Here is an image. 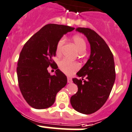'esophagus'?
<instances>
[{"mask_svg": "<svg viewBox=\"0 0 132 132\" xmlns=\"http://www.w3.org/2000/svg\"><path fill=\"white\" fill-rule=\"evenodd\" d=\"M67 81H68V83H71L72 82V78L70 77H67Z\"/></svg>", "mask_w": 132, "mask_h": 132, "instance_id": "esophagus-1", "label": "esophagus"}]
</instances>
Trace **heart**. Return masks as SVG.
<instances>
[{"label": "heart", "mask_w": 132, "mask_h": 132, "mask_svg": "<svg viewBox=\"0 0 132 132\" xmlns=\"http://www.w3.org/2000/svg\"><path fill=\"white\" fill-rule=\"evenodd\" d=\"M73 41L75 43V46L77 47V50L80 53H84L86 48V44L85 40L82 37L79 35H75L73 37ZM65 39L62 38L57 42L56 46V53L57 55H60L62 53V47L64 46ZM79 64L77 62H71L66 59H62L59 62V68L62 72L66 73L67 75H71L73 74L75 70H77L79 68Z\"/></svg>", "instance_id": "b5f03b06"}]
</instances>
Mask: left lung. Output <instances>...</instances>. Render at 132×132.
I'll return each mask as SVG.
<instances>
[{"mask_svg": "<svg viewBox=\"0 0 132 132\" xmlns=\"http://www.w3.org/2000/svg\"><path fill=\"white\" fill-rule=\"evenodd\" d=\"M90 46L89 59L77 73L81 79L73 78L78 90L70 97L73 108L79 113L90 114L101 108L108 99L116 79L114 59L104 40L90 28H77ZM86 77L87 80L82 82Z\"/></svg>", "mask_w": 132, "mask_h": 132, "instance_id": "8db88e82", "label": "left lung"}]
</instances>
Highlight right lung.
I'll use <instances>...</instances> for the list:
<instances>
[{
	"label": "right lung",
	"instance_id": "1",
	"mask_svg": "<svg viewBox=\"0 0 132 132\" xmlns=\"http://www.w3.org/2000/svg\"><path fill=\"white\" fill-rule=\"evenodd\" d=\"M75 28L48 24L35 33L22 48L17 64L19 88L28 104L37 109L50 107L57 93L67 84V77L53 59L57 42L64 35ZM50 65L56 69L55 75L48 73Z\"/></svg>",
	"mask_w": 132,
	"mask_h": 132
}]
</instances>
